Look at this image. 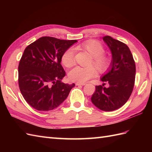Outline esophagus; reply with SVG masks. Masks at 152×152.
<instances>
[{"label": "esophagus", "mask_w": 152, "mask_h": 152, "mask_svg": "<svg viewBox=\"0 0 152 152\" xmlns=\"http://www.w3.org/2000/svg\"><path fill=\"white\" fill-rule=\"evenodd\" d=\"M76 86H85L86 83H76Z\"/></svg>", "instance_id": "34e87169"}]
</instances>
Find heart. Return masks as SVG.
I'll use <instances>...</instances> for the list:
<instances>
[{
  "mask_svg": "<svg viewBox=\"0 0 152 152\" xmlns=\"http://www.w3.org/2000/svg\"><path fill=\"white\" fill-rule=\"evenodd\" d=\"M83 50L88 51L93 57L91 63L100 72L108 69L110 64V60L108 57L103 56L104 49L102 45L96 40H89L83 43L80 46ZM74 51L73 48H69L64 51L61 56V63L66 67H70L74 63ZM96 75V71L92 66L82 67L76 66L71 69L69 72V78L72 82L80 83L86 82L90 78Z\"/></svg>",
  "mask_w": 152,
  "mask_h": 152,
  "instance_id": "1",
  "label": "heart"
}]
</instances>
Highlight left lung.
<instances>
[{"instance_id":"8db88e82","label":"left lung","mask_w":152,"mask_h":152,"mask_svg":"<svg viewBox=\"0 0 152 152\" xmlns=\"http://www.w3.org/2000/svg\"><path fill=\"white\" fill-rule=\"evenodd\" d=\"M102 40L112 53V61L107 72L103 74L102 86H96L91 96V102L103 111L110 112L124 106L133 91L134 84L136 66L133 55L125 44L110 36ZM109 87H104L105 83Z\"/></svg>"}]
</instances>
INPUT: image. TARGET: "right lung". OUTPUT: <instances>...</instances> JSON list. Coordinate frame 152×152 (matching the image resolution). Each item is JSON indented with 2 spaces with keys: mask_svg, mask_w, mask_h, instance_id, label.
Segmentation results:
<instances>
[{
  "mask_svg": "<svg viewBox=\"0 0 152 152\" xmlns=\"http://www.w3.org/2000/svg\"><path fill=\"white\" fill-rule=\"evenodd\" d=\"M77 40L50 37L38 38L25 48L18 66V82L28 104L39 111L52 110L65 100L74 83L61 82L64 51Z\"/></svg>",
  "mask_w": 152,
  "mask_h": 152,
  "instance_id": "add662e5",
  "label": "right lung"
}]
</instances>
